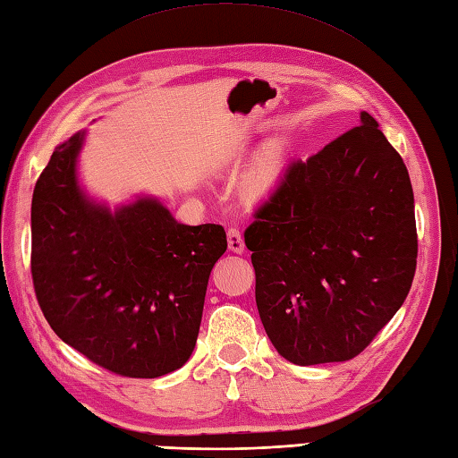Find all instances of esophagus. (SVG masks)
I'll return each instance as SVG.
<instances>
[{
  "label": "esophagus",
  "instance_id": "34e87169",
  "mask_svg": "<svg viewBox=\"0 0 458 458\" xmlns=\"http://www.w3.org/2000/svg\"><path fill=\"white\" fill-rule=\"evenodd\" d=\"M227 245H229V250L231 252H237V255H241V252H245V241H242L239 229L231 227L227 231Z\"/></svg>",
  "mask_w": 458,
  "mask_h": 458
}]
</instances>
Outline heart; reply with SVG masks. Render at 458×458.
<instances>
[{"label":"heart","mask_w":458,"mask_h":458,"mask_svg":"<svg viewBox=\"0 0 458 458\" xmlns=\"http://www.w3.org/2000/svg\"><path fill=\"white\" fill-rule=\"evenodd\" d=\"M284 160H286V152H284L282 143L272 140V143L264 145L257 155L255 162L249 166L241 182L242 196L250 201H259L267 198L270 191L276 188L278 180L284 170Z\"/></svg>","instance_id":"b5f03b06"}]
</instances>
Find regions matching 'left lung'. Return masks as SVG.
<instances>
[{
  "mask_svg": "<svg viewBox=\"0 0 458 458\" xmlns=\"http://www.w3.org/2000/svg\"><path fill=\"white\" fill-rule=\"evenodd\" d=\"M274 349L310 364L369 347L408 298L418 259L413 190L376 121L288 166L245 231Z\"/></svg>",
  "mask_w": 458,
  "mask_h": 458,
  "instance_id": "left-lung-1",
  "label": "left lung"
}]
</instances>
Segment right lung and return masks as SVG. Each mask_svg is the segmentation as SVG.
<instances>
[{
    "label": "right lung",
    "instance_id": "add662e5",
    "mask_svg": "<svg viewBox=\"0 0 458 458\" xmlns=\"http://www.w3.org/2000/svg\"><path fill=\"white\" fill-rule=\"evenodd\" d=\"M86 131L60 143L30 206V272L50 327L91 362L129 378L184 367L196 347L221 225H184L152 196L111 209L78 180Z\"/></svg>",
    "mask_w": 458,
    "mask_h": 458
}]
</instances>
